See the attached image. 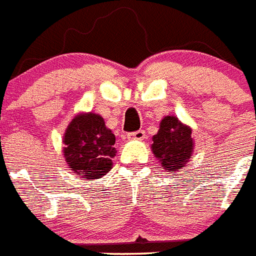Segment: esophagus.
Wrapping results in <instances>:
<instances>
[{
    "label": "esophagus",
    "instance_id": "obj_1",
    "mask_svg": "<svg viewBox=\"0 0 256 256\" xmlns=\"http://www.w3.org/2000/svg\"><path fill=\"white\" fill-rule=\"evenodd\" d=\"M144 138H146V131L144 130H138L128 134V140H143Z\"/></svg>",
    "mask_w": 256,
    "mask_h": 256
}]
</instances>
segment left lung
<instances>
[{"mask_svg":"<svg viewBox=\"0 0 256 256\" xmlns=\"http://www.w3.org/2000/svg\"><path fill=\"white\" fill-rule=\"evenodd\" d=\"M152 150L162 168L176 174L192 156V130L176 117L168 116L161 121L158 132L153 136Z\"/></svg>","mask_w":256,"mask_h":256,"instance_id":"8db88e82","label":"left lung"}]
</instances>
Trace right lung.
<instances>
[{
  "instance_id": "add662e5",
  "label": "right lung",
  "mask_w": 256,
  "mask_h": 256,
  "mask_svg": "<svg viewBox=\"0 0 256 256\" xmlns=\"http://www.w3.org/2000/svg\"><path fill=\"white\" fill-rule=\"evenodd\" d=\"M64 157L70 170L92 180L112 168L116 136L95 113L78 114L64 134Z\"/></svg>"
}]
</instances>
